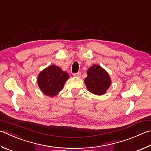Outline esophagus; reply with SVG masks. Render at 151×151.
<instances>
[{
  "instance_id": "esophagus-1",
  "label": "esophagus",
  "mask_w": 151,
  "mask_h": 151,
  "mask_svg": "<svg viewBox=\"0 0 151 151\" xmlns=\"http://www.w3.org/2000/svg\"><path fill=\"white\" fill-rule=\"evenodd\" d=\"M73 75L74 76H76V77H79V76H81V73L78 72V73H73Z\"/></svg>"
}]
</instances>
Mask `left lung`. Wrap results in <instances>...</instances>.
I'll use <instances>...</instances> for the list:
<instances>
[{
	"mask_svg": "<svg viewBox=\"0 0 151 151\" xmlns=\"http://www.w3.org/2000/svg\"><path fill=\"white\" fill-rule=\"evenodd\" d=\"M84 83L89 92L96 95H102L109 88L111 80L105 70L99 65H94L88 70Z\"/></svg>",
	"mask_w": 151,
	"mask_h": 151,
	"instance_id": "8db88e82",
	"label": "left lung"
}]
</instances>
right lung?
Masks as SVG:
<instances>
[{"label":"right lung","mask_w":151,"mask_h":151,"mask_svg":"<svg viewBox=\"0 0 151 151\" xmlns=\"http://www.w3.org/2000/svg\"><path fill=\"white\" fill-rule=\"evenodd\" d=\"M68 78L66 72L55 65H51L40 73L37 83L43 94L52 97L61 91Z\"/></svg>","instance_id":"right-lung-1"}]
</instances>
